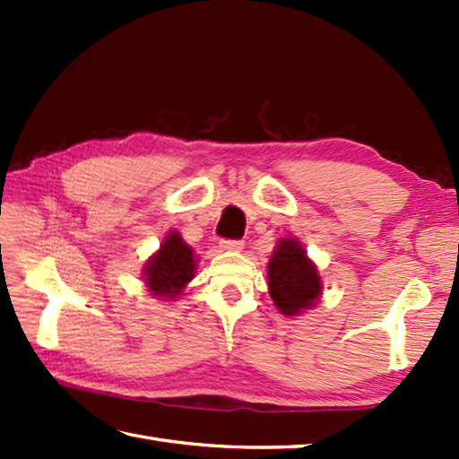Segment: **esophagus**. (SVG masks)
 <instances>
[{
    "mask_svg": "<svg viewBox=\"0 0 459 459\" xmlns=\"http://www.w3.org/2000/svg\"><path fill=\"white\" fill-rule=\"evenodd\" d=\"M219 247L224 252H240L242 248H245V242L242 240H221Z\"/></svg>",
    "mask_w": 459,
    "mask_h": 459,
    "instance_id": "esophagus-1",
    "label": "esophagus"
}]
</instances>
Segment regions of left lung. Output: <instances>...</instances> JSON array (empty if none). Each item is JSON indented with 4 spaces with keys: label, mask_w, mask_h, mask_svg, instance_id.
I'll list each match as a JSON object with an SVG mask.
<instances>
[{
    "label": "left lung",
    "mask_w": 459,
    "mask_h": 459,
    "mask_svg": "<svg viewBox=\"0 0 459 459\" xmlns=\"http://www.w3.org/2000/svg\"><path fill=\"white\" fill-rule=\"evenodd\" d=\"M268 294L280 314L296 317L316 307L324 294L317 264L296 237L276 242L268 262Z\"/></svg>",
    "instance_id": "1"
}]
</instances>
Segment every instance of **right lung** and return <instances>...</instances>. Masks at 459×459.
Here are the masks:
<instances>
[{"label": "right lung", "mask_w": 459, "mask_h": 459, "mask_svg": "<svg viewBox=\"0 0 459 459\" xmlns=\"http://www.w3.org/2000/svg\"><path fill=\"white\" fill-rule=\"evenodd\" d=\"M197 262L199 256L179 232L169 230L142 270L145 290L155 299L175 301L195 278Z\"/></svg>", "instance_id": "add662e5"}]
</instances>
